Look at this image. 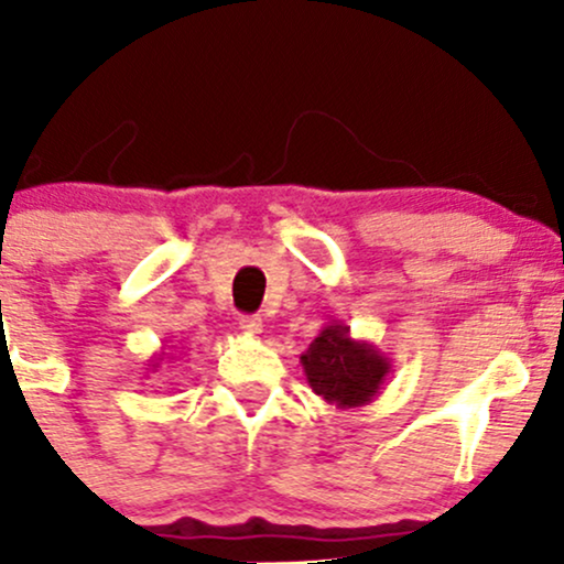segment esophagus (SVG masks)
Masks as SVG:
<instances>
[{"label":"esophagus","mask_w":564,"mask_h":564,"mask_svg":"<svg viewBox=\"0 0 564 564\" xmlns=\"http://www.w3.org/2000/svg\"><path fill=\"white\" fill-rule=\"evenodd\" d=\"M238 326H241V332L249 336L262 334V318H257V315H243V318L238 321Z\"/></svg>","instance_id":"1"}]
</instances>
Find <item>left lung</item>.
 I'll list each match as a JSON object with an SVG mask.
<instances>
[{"mask_svg":"<svg viewBox=\"0 0 564 564\" xmlns=\"http://www.w3.org/2000/svg\"><path fill=\"white\" fill-rule=\"evenodd\" d=\"M307 384L318 398L336 408H360L371 403L384 390L392 371V360L377 345L352 339L341 321L326 323L313 345L302 352Z\"/></svg>","mask_w":564,"mask_h":564,"instance_id":"8db88e82","label":"left lung"}]
</instances>
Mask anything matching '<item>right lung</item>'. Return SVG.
Here are the masks:
<instances>
[{"label":"right lung","mask_w":564,"mask_h":564,"mask_svg":"<svg viewBox=\"0 0 564 564\" xmlns=\"http://www.w3.org/2000/svg\"><path fill=\"white\" fill-rule=\"evenodd\" d=\"M161 355H166V352H161ZM161 355H159V358H153L151 364H148V366H153V371H156V368H159V360H164V358H161Z\"/></svg>","instance_id":"add662e5"}]
</instances>
